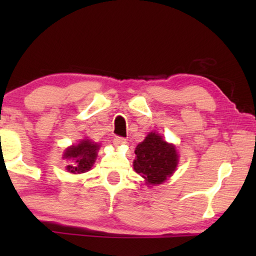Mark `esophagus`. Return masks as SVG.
<instances>
[{"label": "esophagus", "mask_w": 256, "mask_h": 256, "mask_svg": "<svg viewBox=\"0 0 256 256\" xmlns=\"http://www.w3.org/2000/svg\"><path fill=\"white\" fill-rule=\"evenodd\" d=\"M113 143H114V146H122V144H126V138H120V136H115V138H113Z\"/></svg>", "instance_id": "1"}]
</instances>
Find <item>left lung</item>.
Listing matches in <instances>:
<instances>
[{
	"instance_id": "8db88e82",
	"label": "left lung",
	"mask_w": 256,
	"mask_h": 256,
	"mask_svg": "<svg viewBox=\"0 0 256 256\" xmlns=\"http://www.w3.org/2000/svg\"><path fill=\"white\" fill-rule=\"evenodd\" d=\"M134 170L148 186L162 184L172 176L178 164L176 146L164 141L158 132H152L135 149Z\"/></svg>"
}]
</instances>
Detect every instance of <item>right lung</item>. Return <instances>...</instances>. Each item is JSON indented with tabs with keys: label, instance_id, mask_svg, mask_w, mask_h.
<instances>
[{
	"label": "right lung",
	"instance_id": "add662e5",
	"mask_svg": "<svg viewBox=\"0 0 256 256\" xmlns=\"http://www.w3.org/2000/svg\"><path fill=\"white\" fill-rule=\"evenodd\" d=\"M100 146L88 138L82 140L76 146H71L64 152V158L71 160L66 170L68 172L79 174L87 172L93 166Z\"/></svg>",
	"mask_w": 256,
	"mask_h": 256
}]
</instances>
